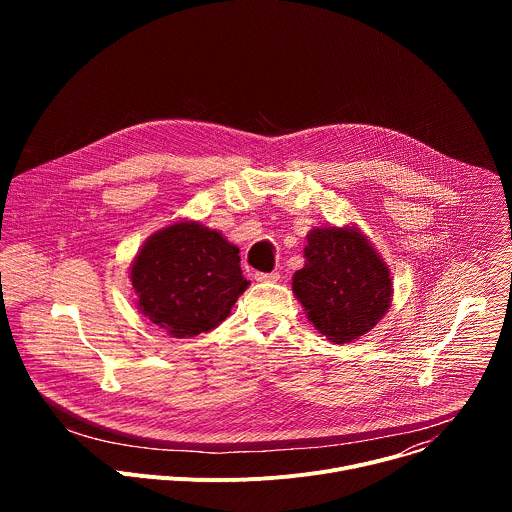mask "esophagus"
Segmentation results:
<instances>
[{
    "mask_svg": "<svg viewBox=\"0 0 512 512\" xmlns=\"http://www.w3.org/2000/svg\"><path fill=\"white\" fill-rule=\"evenodd\" d=\"M255 279L261 283H275L279 279V273H255Z\"/></svg>",
    "mask_w": 512,
    "mask_h": 512,
    "instance_id": "obj_1",
    "label": "esophagus"
}]
</instances>
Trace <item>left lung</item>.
Returning <instances> with one entry per match:
<instances>
[{"instance_id": "left-lung-1", "label": "left lung", "mask_w": 512, "mask_h": 512, "mask_svg": "<svg viewBox=\"0 0 512 512\" xmlns=\"http://www.w3.org/2000/svg\"><path fill=\"white\" fill-rule=\"evenodd\" d=\"M306 241V263L291 289L308 320L336 344L371 332L393 302L385 259L354 225L314 227Z\"/></svg>"}]
</instances>
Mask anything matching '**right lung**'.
I'll return each instance as SVG.
<instances>
[{"label":"right lung","mask_w":512,"mask_h":512,"mask_svg":"<svg viewBox=\"0 0 512 512\" xmlns=\"http://www.w3.org/2000/svg\"><path fill=\"white\" fill-rule=\"evenodd\" d=\"M239 247L198 221H176L145 239L129 267L137 310L174 338H192L229 318L249 287Z\"/></svg>","instance_id":"1"}]
</instances>
